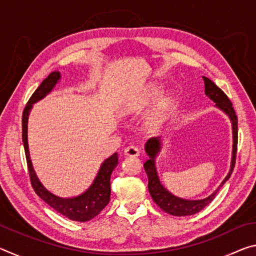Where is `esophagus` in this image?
<instances>
[{"instance_id": "obj_1", "label": "esophagus", "mask_w": 256, "mask_h": 256, "mask_svg": "<svg viewBox=\"0 0 256 256\" xmlns=\"http://www.w3.org/2000/svg\"><path fill=\"white\" fill-rule=\"evenodd\" d=\"M124 154L126 156V157H138V156L140 154V150H138L136 146H130L128 148H125Z\"/></svg>"}]
</instances>
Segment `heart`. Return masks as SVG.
<instances>
[{
	"mask_svg": "<svg viewBox=\"0 0 256 256\" xmlns=\"http://www.w3.org/2000/svg\"><path fill=\"white\" fill-rule=\"evenodd\" d=\"M162 92V89L160 86L154 84L152 86H150V88L146 90L144 96L136 104L134 108H142L150 105V104H152L154 100H157ZM172 104V98L170 96H164L160 99L157 108H156V110L151 114V116L148 118V122H146V126H148L151 132L158 131V130L162 126V124L166 122L167 116L170 114Z\"/></svg>",
	"mask_w": 256,
	"mask_h": 256,
	"instance_id": "1",
	"label": "heart"
}]
</instances>
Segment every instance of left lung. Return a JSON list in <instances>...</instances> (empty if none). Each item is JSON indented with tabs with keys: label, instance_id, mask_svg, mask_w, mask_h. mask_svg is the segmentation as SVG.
I'll list each match as a JSON object with an SVG mask.
<instances>
[{
	"label": "left lung",
	"instance_id": "1",
	"mask_svg": "<svg viewBox=\"0 0 256 256\" xmlns=\"http://www.w3.org/2000/svg\"><path fill=\"white\" fill-rule=\"evenodd\" d=\"M203 81H204V92L208 97H209L212 102H216V107H218L219 110H222L224 114H226L229 120L232 122V164H230V170H229L228 175L224 177L222 183L219 185V188H216L214 193L206 198L202 200H185L178 196H172V194L164 188L162 184L160 183L157 170H156V157H157L160 149H162V140L160 138H151L146 141L144 146L146 152L149 156V158L144 162V170L148 175V190L150 192V196L152 198L156 204H157L160 209L170 214L172 216H192L194 214H198L202 209L211 203L214 196L218 193L220 188L226 183V180H229L232 172L235 167L236 162V154H237V142H238V128H237V116L235 110H234L232 102L229 100V98L226 96L222 89L219 86L214 84V82H212L210 79L203 76Z\"/></svg>",
	"mask_w": 256,
	"mask_h": 256
}]
</instances>
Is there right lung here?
<instances>
[{
    "label": "right lung",
    "instance_id": "1",
    "mask_svg": "<svg viewBox=\"0 0 256 256\" xmlns=\"http://www.w3.org/2000/svg\"><path fill=\"white\" fill-rule=\"evenodd\" d=\"M60 79V73L58 71L52 72L46 79L42 82L40 86L32 94V96L26 105L22 112V142L24 146L26 159H27L28 170L32 182V188L42 200H44L47 204L53 208L54 210L60 212V214L66 216V218L74 220V222H89L96 216L104 208H105L110 198V175L112 170L118 164V152H115L110 158H107L102 164L99 172L94 180V183L90 188L80 196L74 198H60L55 194L50 193L48 190L44 188V185L38 180L36 172L34 170L32 160H30L29 146H28V118L34 102H40V99L46 97L56 84Z\"/></svg>",
    "mask_w": 256,
    "mask_h": 256
}]
</instances>
